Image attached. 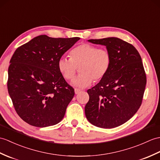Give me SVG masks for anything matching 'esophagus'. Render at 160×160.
<instances>
[{"label":"esophagus","instance_id":"34e87169","mask_svg":"<svg viewBox=\"0 0 160 160\" xmlns=\"http://www.w3.org/2000/svg\"><path fill=\"white\" fill-rule=\"evenodd\" d=\"M74 91H75V93L76 94H78L79 92H80V89H79V88H75V89H74Z\"/></svg>","mask_w":160,"mask_h":160}]
</instances>
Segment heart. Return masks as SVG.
I'll return each instance as SVG.
<instances>
[{
	"instance_id": "obj_1",
	"label": "heart",
	"mask_w": 160,
	"mask_h": 160,
	"mask_svg": "<svg viewBox=\"0 0 160 160\" xmlns=\"http://www.w3.org/2000/svg\"><path fill=\"white\" fill-rule=\"evenodd\" d=\"M70 58L61 57L57 66L59 72L66 80H72L77 68L81 73L72 81V85L78 88L89 86L92 81L98 82L107 74L111 65V56L105 48H99L84 43L76 46L69 52Z\"/></svg>"
}]
</instances>
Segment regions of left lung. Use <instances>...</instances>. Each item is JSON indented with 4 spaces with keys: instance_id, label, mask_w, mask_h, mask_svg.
Segmentation results:
<instances>
[{
    "instance_id": "1",
    "label": "left lung",
    "mask_w": 160,
    "mask_h": 160,
    "mask_svg": "<svg viewBox=\"0 0 160 160\" xmlns=\"http://www.w3.org/2000/svg\"><path fill=\"white\" fill-rule=\"evenodd\" d=\"M105 46L111 56L107 74L87 91L88 121L101 128H114L134 115L142 103L147 84L142 58L134 46L117 38L89 39Z\"/></svg>"
}]
</instances>
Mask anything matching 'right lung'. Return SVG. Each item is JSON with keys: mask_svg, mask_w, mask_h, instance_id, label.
Segmentation results:
<instances>
[{"mask_svg": "<svg viewBox=\"0 0 160 160\" xmlns=\"http://www.w3.org/2000/svg\"><path fill=\"white\" fill-rule=\"evenodd\" d=\"M79 39L42 35L15 51L7 88L17 114L29 125L48 127L64 117L75 92L59 72L57 63Z\"/></svg>", "mask_w": 160, "mask_h": 160, "instance_id": "obj_1", "label": "right lung"}]
</instances>
